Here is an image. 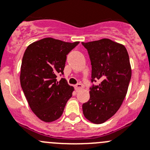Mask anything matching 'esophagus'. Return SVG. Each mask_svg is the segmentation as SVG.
Listing matches in <instances>:
<instances>
[{"instance_id": "1", "label": "esophagus", "mask_w": 150, "mask_h": 150, "mask_svg": "<svg viewBox=\"0 0 150 150\" xmlns=\"http://www.w3.org/2000/svg\"><path fill=\"white\" fill-rule=\"evenodd\" d=\"M75 88L77 91L79 90H81V89H83V85L81 83H78V84H76L75 86Z\"/></svg>"}]
</instances>
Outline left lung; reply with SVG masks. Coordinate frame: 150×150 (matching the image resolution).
Instances as JSON below:
<instances>
[{
  "label": "left lung",
  "instance_id": "1",
  "mask_svg": "<svg viewBox=\"0 0 150 150\" xmlns=\"http://www.w3.org/2000/svg\"><path fill=\"white\" fill-rule=\"evenodd\" d=\"M87 48L92 65V81L98 86L90 88V98L82 105L85 118L101 124L117 113L125 98L132 77L127 50L109 39L82 42Z\"/></svg>",
  "mask_w": 150,
  "mask_h": 150
}]
</instances>
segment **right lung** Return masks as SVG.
Returning <instances> with one entry per match:
<instances>
[{"label":"right lung","mask_w":150,"mask_h":150,"mask_svg":"<svg viewBox=\"0 0 150 150\" xmlns=\"http://www.w3.org/2000/svg\"><path fill=\"white\" fill-rule=\"evenodd\" d=\"M79 42H66L56 39L44 38L31 43L22 58L20 82L29 106L35 115L45 122L57 120L63 114L74 87L63 75L67 55Z\"/></svg>","instance_id":"right-lung-1"}]
</instances>
